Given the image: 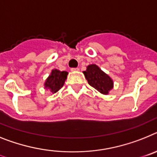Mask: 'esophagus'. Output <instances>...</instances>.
<instances>
[{"mask_svg": "<svg viewBox=\"0 0 157 157\" xmlns=\"http://www.w3.org/2000/svg\"><path fill=\"white\" fill-rule=\"evenodd\" d=\"M78 70H79L78 68H72V69H71V71H72V72H75V71H78Z\"/></svg>", "mask_w": 157, "mask_h": 157, "instance_id": "obj_1", "label": "esophagus"}]
</instances>
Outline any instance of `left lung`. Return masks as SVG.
<instances>
[{
	"instance_id": "1",
	"label": "left lung",
	"mask_w": 157,
	"mask_h": 157,
	"mask_svg": "<svg viewBox=\"0 0 157 157\" xmlns=\"http://www.w3.org/2000/svg\"><path fill=\"white\" fill-rule=\"evenodd\" d=\"M84 74L88 84L101 93L107 95L113 88V80L111 77L96 65H88L86 71H84Z\"/></svg>"
}]
</instances>
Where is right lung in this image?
<instances>
[{
  "mask_svg": "<svg viewBox=\"0 0 157 157\" xmlns=\"http://www.w3.org/2000/svg\"><path fill=\"white\" fill-rule=\"evenodd\" d=\"M68 73L66 71H59L54 69L51 74L46 79L45 87L50 89L52 92H57L64 85L65 80L67 78Z\"/></svg>",
  "mask_w": 157,
  "mask_h": 157,
  "instance_id": "add662e5",
  "label": "right lung"
}]
</instances>
